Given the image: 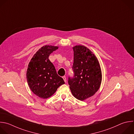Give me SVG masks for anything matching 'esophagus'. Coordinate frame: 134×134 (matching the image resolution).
Returning a JSON list of instances; mask_svg holds the SVG:
<instances>
[{
	"instance_id": "34e87169",
	"label": "esophagus",
	"mask_w": 134,
	"mask_h": 134,
	"mask_svg": "<svg viewBox=\"0 0 134 134\" xmlns=\"http://www.w3.org/2000/svg\"><path fill=\"white\" fill-rule=\"evenodd\" d=\"M63 79H64V81H65V82H66L67 80H66V76H63Z\"/></svg>"
}]
</instances>
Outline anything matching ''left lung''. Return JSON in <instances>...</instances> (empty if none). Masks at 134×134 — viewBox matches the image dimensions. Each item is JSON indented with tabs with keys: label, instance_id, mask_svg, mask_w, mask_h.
<instances>
[{
	"label": "left lung",
	"instance_id": "left-lung-1",
	"mask_svg": "<svg viewBox=\"0 0 134 134\" xmlns=\"http://www.w3.org/2000/svg\"><path fill=\"white\" fill-rule=\"evenodd\" d=\"M74 77L68 78L72 95L83 101L93 96L99 90L102 74L99 62L93 52L83 45L72 47Z\"/></svg>",
	"mask_w": 134,
	"mask_h": 134
}]
</instances>
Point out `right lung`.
<instances>
[{"label": "right lung", "instance_id": "1", "mask_svg": "<svg viewBox=\"0 0 134 134\" xmlns=\"http://www.w3.org/2000/svg\"><path fill=\"white\" fill-rule=\"evenodd\" d=\"M58 46L45 45L41 47L31 59L26 77L31 91L39 97L46 99L52 96L57 88L65 83L59 76L48 57Z\"/></svg>", "mask_w": 134, "mask_h": 134}]
</instances>
